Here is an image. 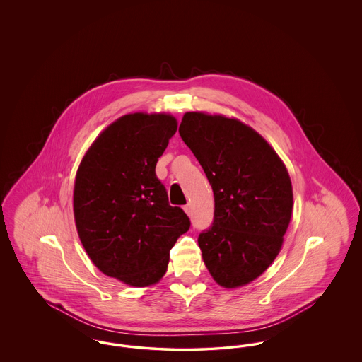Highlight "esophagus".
<instances>
[{
    "label": "esophagus",
    "mask_w": 362,
    "mask_h": 362,
    "mask_svg": "<svg viewBox=\"0 0 362 362\" xmlns=\"http://www.w3.org/2000/svg\"><path fill=\"white\" fill-rule=\"evenodd\" d=\"M183 209H185V211H186V213H187L189 216H191V214H192V210H191V205H189V204H187V205L183 207Z\"/></svg>",
    "instance_id": "34e87169"
}]
</instances>
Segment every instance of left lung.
<instances>
[{
  "instance_id": "left-lung-1",
  "label": "left lung",
  "mask_w": 362,
  "mask_h": 362,
  "mask_svg": "<svg viewBox=\"0 0 362 362\" xmlns=\"http://www.w3.org/2000/svg\"><path fill=\"white\" fill-rule=\"evenodd\" d=\"M179 134L214 194L213 225L198 238L207 270L228 289L250 284L276 258L291 223L286 167L264 138L233 118L186 112Z\"/></svg>"
}]
</instances>
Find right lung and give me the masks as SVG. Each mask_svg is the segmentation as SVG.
Returning a JSON list of instances; mask_svg holds the SVG:
<instances>
[{"label":"right lung","mask_w":362,"mask_h":362,"mask_svg":"<svg viewBox=\"0 0 362 362\" xmlns=\"http://www.w3.org/2000/svg\"><path fill=\"white\" fill-rule=\"evenodd\" d=\"M167 114H129L88 149L76 175L73 210L88 257L105 276L149 286L165 274L173 244L189 228L156 176L176 133Z\"/></svg>","instance_id":"add662e5"}]
</instances>
